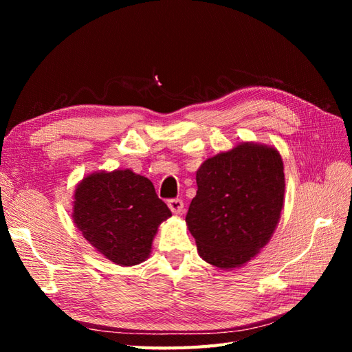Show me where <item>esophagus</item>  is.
<instances>
[{
  "label": "esophagus",
  "mask_w": 352,
  "mask_h": 352,
  "mask_svg": "<svg viewBox=\"0 0 352 352\" xmlns=\"http://www.w3.org/2000/svg\"><path fill=\"white\" fill-rule=\"evenodd\" d=\"M168 206H169V208H170V212L174 213V214L182 213V212H183V207H184L183 201H182L180 198H172V199H169V201H168Z\"/></svg>",
  "instance_id": "1"
}]
</instances>
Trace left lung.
Segmentation results:
<instances>
[{
  "instance_id": "8db88e82",
  "label": "left lung",
  "mask_w": 352,
  "mask_h": 352,
  "mask_svg": "<svg viewBox=\"0 0 352 352\" xmlns=\"http://www.w3.org/2000/svg\"><path fill=\"white\" fill-rule=\"evenodd\" d=\"M276 149L242 144L197 170V197L186 214L199 256L221 269L241 266L269 242L284 198Z\"/></svg>"
}]
</instances>
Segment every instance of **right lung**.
Returning a JSON list of instances; mask_svg holds the SVG:
<instances>
[{
	"label": "right lung",
	"mask_w": 352,
	"mask_h": 352,
	"mask_svg": "<svg viewBox=\"0 0 352 352\" xmlns=\"http://www.w3.org/2000/svg\"><path fill=\"white\" fill-rule=\"evenodd\" d=\"M74 197L77 228L96 251L121 266L148 258L157 228L172 214L153 183L130 169L89 175Z\"/></svg>",
	"instance_id": "right-lung-1"
}]
</instances>
